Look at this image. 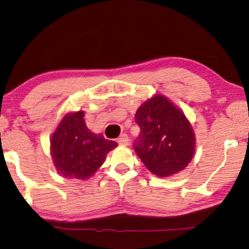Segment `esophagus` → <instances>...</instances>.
Here are the masks:
<instances>
[{
	"label": "esophagus",
	"instance_id": "esophagus-1",
	"mask_svg": "<svg viewBox=\"0 0 249 249\" xmlns=\"http://www.w3.org/2000/svg\"><path fill=\"white\" fill-rule=\"evenodd\" d=\"M117 142L119 145H128V137L126 134H122L121 137L118 138Z\"/></svg>",
	"mask_w": 249,
	"mask_h": 249
}]
</instances>
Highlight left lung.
I'll return each instance as SVG.
<instances>
[{"label":"left lung","mask_w":249,"mask_h":249,"mask_svg":"<svg viewBox=\"0 0 249 249\" xmlns=\"http://www.w3.org/2000/svg\"><path fill=\"white\" fill-rule=\"evenodd\" d=\"M135 122L141 132L134 150L151 173L166 178L188 166L196 137L190 122L173 102L155 94L138 108Z\"/></svg>","instance_id":"1"}]
</instances>
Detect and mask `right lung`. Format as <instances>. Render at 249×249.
<instances>
[{
  "label": "right lung",
  "instance_id": "add662e5",
  "mask_svg": "<svg viewBox=\"0 0 249 249\" xmlns=\"http://www.w3.org/2000/svg\"><path fill=\"white\" fill-rule=\"evenodd\" d=\"M50 142L58 173L78 180L91 178L104 164L108 152L117 147L115 141L89 130L83 110L66 114Z\"/></svg>",
  "mask_w": 249,
  "mask_h": 249
}]
</instances>
